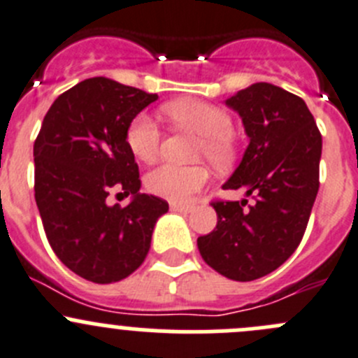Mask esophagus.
Here are the masks:
<instances>
[{"instance_id": "obj_1", "label": "esophagus", "mask_w": 358, "mask_h": 358, "mask_svg": "<svg viewBox=\"0 0 358 358\" xmlns=\"http://www.w3.org/2000/svg\"><path fill=\"white\" fill-rule=\"evenodd\" d=\"M170 210L181 214H189L192 210H195V206H193V203H170Z\"/></svg>"}]
</instances>
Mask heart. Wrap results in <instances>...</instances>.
I'll use <instances>...</instances> for the list:
<instances>
[{
	"instance_id": "obj_1",
	"label": "heart",
	"mask_w": 358,
	"mask_h": 358,
	"mask_svg": "<svg viewBox=\"0 0 358 358\" xmlns=\"http://www.w3.org/2000/svg\"><path fill=\"white\" fill-rule=\"evenodd\" d=\"M165 114L186 130L202 137L200 155L216 165L230 162L234 152L232 115L216 105L199 100H181L165 105ZM126 144L142 162H152L162 145V128L149 112H138L128 124ZM209 181L202 166H182L162 163L145 176V188L170 202H188Z\"/></svg>"
}]
</instances>
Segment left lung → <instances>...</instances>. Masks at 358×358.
Masks as SVG:
<instances>
[{
    "label": "left lung",
    "mask_w": 358,
    "mask_h": 358,
    "mask_svg": "<svg viewBox=\"0 0 358 358\" xmlns=\"http://www.w3.org/2000/svg\"><path fill=\"white\" fill-rule=\"evenodd\" d=\"M224 103L241 115L250 144L223 188L244 189L255 203L214 202L216 228L196 244L221 275L253 281L301 244L320 188L322 135L306 101L274 84H251Z\"/></svg>",
    "instance_id": "8db88e82"
}]
</instances>
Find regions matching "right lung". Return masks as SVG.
I'll list each match as a JSON object with an SVG mask.
<instances>
[{
    "label": "right lung",
    "instance_id": "right-lung-1",
    "mask_svg": "<svg viewBox=\"0 0 358 358\" xmlns=\"http://www.w3.org/2000/svg\"><path fill=\"white\" fill-rule=\"evenodd\" d=\"M158 94L107 77L86 79L56 98L35 141V200L50 248L93 283L121 281L148 257L169 203L141 193L138 165L126 144L131 119ZM132 195L108 206L110 191Z\"/></svg>",
    "mask_w": 358,
    "mask_h": 358
}]
</instances>
